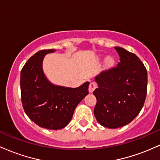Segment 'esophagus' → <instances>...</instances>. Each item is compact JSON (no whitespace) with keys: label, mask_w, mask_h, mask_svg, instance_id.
I'll return each mask as SVG.
<instances>
[{"label":"esophagus","mask_w":160,"mask_h":160,"mask_svg":"<svg viewBox=\"0 0 160 160\" xmlns=\"http://www.w3.org/2000/svg\"><path fill=\"white\" fill-rule=\"evenodd\" d=\"M97 87H98V85H97L95 82H91L90 83H89V92H91V93L92 92L94 91Z\"/></svg>","instance_id":"1"}]
</instances>
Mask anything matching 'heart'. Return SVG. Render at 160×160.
<instances>
[{"label": "heart", "instance_id": "b5f03b06", "mask_svg": "<svg viewBox=\"0 0 160 160\" xmlns=\"http://www.w3.org/2000/svg\"><path fill=\"white\" fill-rule=\"evenodd\" d=\"M113 62H114V61H113V58H111V57H108L107 60H106V63H107L108 65H112L113 64Z\"/></svg>", "mask_w": 160, "mask_h": 160}]
</instances>
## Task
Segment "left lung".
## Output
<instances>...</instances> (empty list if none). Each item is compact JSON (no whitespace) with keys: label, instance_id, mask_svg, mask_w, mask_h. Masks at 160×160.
<instances>
[{"label":"left lung","instance_id":"left-lung-1","mask_svg":"<svg viewBox=\"0 0 160 160\" xmlns=\"http://www.w3.org/2000/svg\"><path fill=\"white\" fill-rule=\"evenodd\" d=\"M120 62L95 78L97 102L94 115L102 126L117 128L131 122L144 106L148 90V72L136 55L115 47Z\"/></svg>","mask_w":160,"mask_h":160}]
</instances>
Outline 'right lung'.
<instances>
[{"label": "right lung", "mask_w": 160, "mask_h": 160, "mask_svg": "<svg viewBox=\"0 0 160 160\" xmlns=\"http://www.w3.org/2000/svg\"><path fill=\"white\" fill-rule=\"evenodd\" d=\"M55 49L38 51L28 60L20 75L22 107L34 123L48 129L65 128L72 118L78 104L89 94V82L78 88L55 86L43 74L45 55Z\"/></svg>", "instance_id": "right-lung-1"}]
</instances>
